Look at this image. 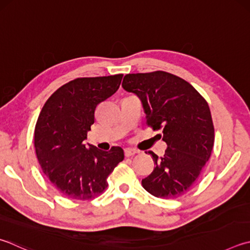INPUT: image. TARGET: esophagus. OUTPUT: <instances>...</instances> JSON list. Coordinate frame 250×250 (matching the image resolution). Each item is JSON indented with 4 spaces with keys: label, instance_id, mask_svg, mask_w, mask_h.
<instances>
[{
    "label": "esophagus",
    "instance_id": "obj_1",
    "mask_svg": "<svg viewBox=\"0 0 250 250\" xmlns=\"http://www.w3.org/2000/svg\"><path fill=\"white\" fill-rule=\"evenodd\" d=\"M137 154V151H134L132 148H125V157H130V156H133Z\"/></svg>",
    "mask_w": 250,
    "mask_h": 250
}]
</instances>
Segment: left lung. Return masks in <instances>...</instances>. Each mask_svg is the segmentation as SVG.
Instances as JSON below:
<instances>
[{"instance_id":"8db88e82","label":"left lung","mask_w":250,"mask_h":250,"mask_svg":"<svg viewBox=\"0 0 250 250\" xmlns=\"http://www.w3.org/2000/svg\"><path fill=\"white\" fill-rule=\"evenodd\" d=\"M122 87L140 98L147 125L162 129L158 137L167 144L164 157L147 152L155 167L142 179L143 188L157 198L183 196L198 179L214 144L208 103L188 82L163 71L126 74Z\"/></svg>"}]
</instances>
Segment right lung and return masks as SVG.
Listing matches in <instances>:
<instances>
[{"label":"right lung","instance_id":"obj_1","mask_svg":"<svg viewBox=\"0 0 250 250\" xmlns=\"http://www.w3.org/2000/svg\"><path fill=\"white\" fill-rule=\"evenodd\" d=\"M124 74L81 78L58 88L44 104L35 128V149L44 175L69 199L88 200L107 188V178L124 161V149L109 152L85 144L99 103L119 88Z\"/></svg>","mask_w":250,"mask_h":250}]
</instances>
